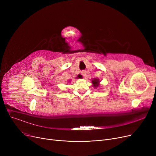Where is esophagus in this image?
<instances>
[{"label": "esophagus", "mask_w": 156, "mask_h": 156, "mask_svg": "<svg viewBox=\"0 0 156 156\" xmlns=\"http://www.w3.org/2000/svg\"><path fill=\"white\" fill-rule=\"evenodd\" d=\"M81 75H82L83 76L84 78H85V77H86V75H87L86 71H81Z\"/></svg>", "instance_id": "1"}]
</instances>
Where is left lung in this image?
<instances>
[{
  "label": "left lung",
  "instance_id": "8db88e82",
  "mask_svg": "<svg viewBox=\"0 0 156 156\" xmlns=\"http://www.w3.org/2000/svg\"><path fill=\"white\" fill-rule=\"evenodd\" d=\"M92 83H93V86L95 88V87H99L100 81H99V79L94 78V80H92Z\"/></svg>",
  "mask_w": 156,
  "mask_h": 156
}]
</instances>
